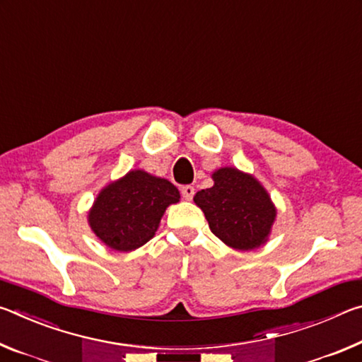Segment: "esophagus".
<instances>
[{
	"label": "esophagus",
	"instance_id": "1",
	"mask_svg": "<svg viewBox=\"0 0 362 362\" xmlns=\"http://www.w3.org/2000/svg\"><path fill=\"white\" fill-rule=\"evenodd\" d=\"M180 192H182V196L183 198H185L187 201H189L194 196V188L192 187V185H183L182 188H180Z\"/></svg>",
	"mask_w": 362,
	"mask_h": 362
}]
</instances>
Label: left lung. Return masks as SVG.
I'll list each match as a JSON object with an SVG mask.
<instances>
[{"mask_svg": "<svg viewBox=\"0 0 362 362\" xmlns=\"http://www.w3.org/2000/svg\"><path fill=\"white\" fill-rule=\"evenodd\" d=\"M212 179L214 187L194 196L211 231L233 249L259 247L267 241L276 217L265 188L252 175L233 168L216 170Z\"/></svg>", "mask_w": 362, "mask_h": 362, "instance_id": "left-lung-1", "label": "left lung"}]
</instances>
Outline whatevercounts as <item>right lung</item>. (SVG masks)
Returning <instances> with one entry per match:
<instances>
[{"mask_svg": "<svg viewBox=\"0 0 362 362\" xmlns=\"http://www.w3.org/2000/svg\"><path fill=\"white\" fill-rule=\"evenodd\" d=\"M179 199V189L169 180L132 170L102 189L89 212V225L108 247L127 252L155 236L166 207Z\"/></svg>", "mask_w": 362, "mask_h": 362, "instance_id": "obj_1", "label": "right lung"}]
</instances>
